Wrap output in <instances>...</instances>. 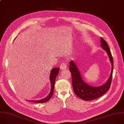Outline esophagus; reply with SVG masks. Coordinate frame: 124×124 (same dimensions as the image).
<instances>
[{
	"label": "esophagus",
	"mask_w": 124,
	"mask_h": 124,
	"mask_svg": "<svg viewBox=\"0 0 124 124\" xmlns=\"http://www.w3.org/2000/svg\"><path fill=\"white\" fill-rule=\"evenodd\" d=\"M67 64L65 63H62L61 65H60V69L61 70H63V69H65L67 68Z\"/></svg>",
	"instance_id": "obj_1"
}]
</instances>
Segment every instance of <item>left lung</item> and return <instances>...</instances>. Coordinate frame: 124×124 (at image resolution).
Returning a JSON list of instances; mask_svg holds the SVG:
<instances>
[{"label":"left lung","instance_id":"left-lung-1","mask_svg":"<svg viewBox=\"0 0 124 124\" xmlns=\"http://www.w3.org/2000/svg\"><path fill=\"white\" fill-rule=\"evenodd\" d=\"M100 41L101 46L107 52L112 65L110 75L107 82L103 85L99 86H92L86 84L83 80L76 63L73 61L70 62L69 70L72 76L73 90L78 97L85 101H90L99 98L106 93L110 86L113 70V58L107 42L102 38H101Z\"/></svg>","mask_w":124,"mask_h":124}]
</instances>
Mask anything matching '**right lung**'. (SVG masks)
<instances>
[{
    "label": "right lung",
    "instance_id": "right-lung-1",
    "mask_svg": "<svg viewBox=\"0 0 124 124\" xmlns=\"http://www.w3.org/2000/svg\"><path fill=\"white\" fill-rule=\"evenodd\" d=\"M59 68H53L50 73V80L51 81V90L50 93H49V95L44 99H42L39 100H27V101L29 102H33L34 103H44L45 102H48L49 100L50 99V98L52 97L53 93H54V86H55V80L59 72Z\"/></svg>",
    "mask_w": 124,
    "mask_h": 124
}]
</instances>
